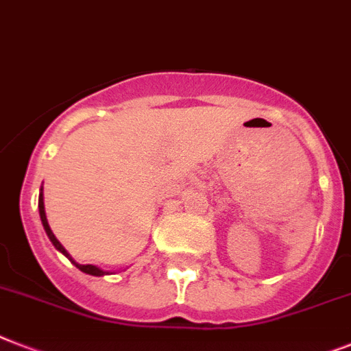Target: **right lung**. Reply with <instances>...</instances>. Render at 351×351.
Segmentation results:
<instances>
[{
    "instance_id": "add662e5",
    "label": "right lung",
    "mask_w": 351,
    "mask_h": 351,
    "mask_svg": "<svg viewBox=\"0 0 351 351\" xmlns=\"http://www.w3.org/2000/svg\"><path fill=\"white\" fill-rule=\"evenodd\" d=\"M39 215H40V222H43V226H45L46 234H48V239L51 240V244L55 245V249H57V251H60V253L64 254L66 258L71 260V263H73L75 267L80 269V271H82V273L91 274V276H104V274H109V273H107V271H102V269H100V267H97V265H82V263H77V262H75L73 258H71V256H69V253H68V251H66V249H64V245L60 244L59 240L55 239L53 231L50 230V224H48V219H46V211H45V197H43V188H40V192H39Z\"/></svg>"
}]
</instances>
